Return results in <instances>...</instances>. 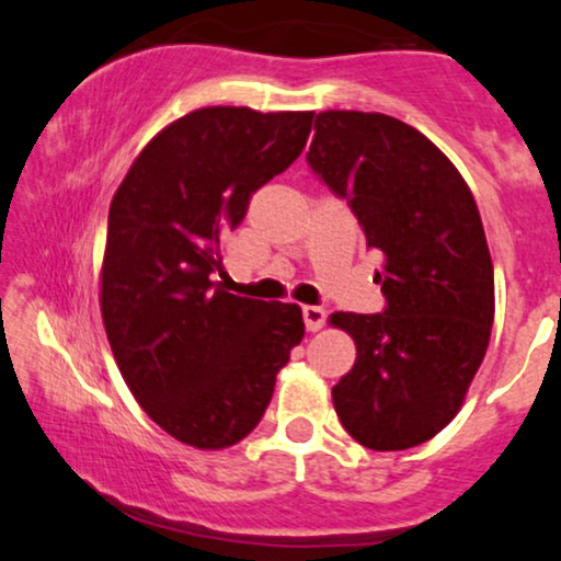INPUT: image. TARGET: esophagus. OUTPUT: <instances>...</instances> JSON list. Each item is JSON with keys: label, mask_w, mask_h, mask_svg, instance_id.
I'll return each instance as SVG.
<instances>
[{"label": "esophagus", "mask_w": 561, "mask_h": 561, "mask_svg": "<svg viewBox=\"0 0 561 561\" xmlns=\"http://www.w3.org/2000/svg\"><path fill=\"white\" fill-rule=\"evenodd\" d=\"M304 324L309 332H319L327 324V311L321 306H304Z\"/></svg>", "instance_id": "esophagus-1"}]
</instances>
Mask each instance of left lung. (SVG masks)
I'll list each match as a JSON object with an SVG mask.
<instances>
[{
	"instance_id": "obj_1",
	"label": "left lung",
	"mask_w": 561,
	"mask_h": 561,
	"mask_svg": "<svg viewBox=\"0 0 561 561\" xmlns=\"http://www.w3.org/2000/svg\"><path fill=\"white\" fill-rule=\"evenodd\" d=\"M306 160L386 260L375 273L386 309L332 313L357 344L332 388L336 416L367 449L416 447L457 416L490 342L493 260L478 204L449 158L388 114H317Z\"/></svg>"
}]
</instances>
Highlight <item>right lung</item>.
Returning <instances> with one entry per match:
<instances>
[{"mask_svg": "<svg viewBox=\"0 0 561 561\" xmlns=\"http://www.w3.org/2000/svg\"><path fill=\"white\" fill-rule=\"evenodd\" d=\"M311 112L206 106L152 137L110 206L102 317L142 411L183 444L225 449L260 424L304 336L296 304L227 294L221 237L301 156Z\"/></svg>", "mask_w": 561, "mask_h": 561, "instance_id": "1", "label": "right lung"}]
</instances>
